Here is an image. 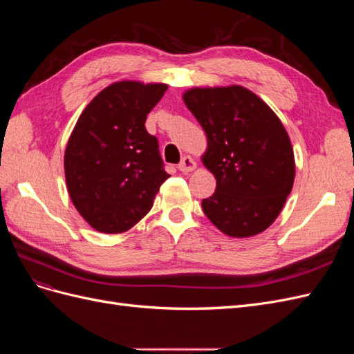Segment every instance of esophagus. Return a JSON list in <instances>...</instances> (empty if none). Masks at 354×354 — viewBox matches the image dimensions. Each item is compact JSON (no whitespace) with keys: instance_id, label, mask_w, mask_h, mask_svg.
<instances>
[{"instance_id":"esophagus-1","label":"esophagus","mask_w":354,"mask_h":354,"mask_svg":"<svg viewBox=\"0 0 354 354\" xmlns=\"http://www.w3.org/2000/svg\"><path fill=\"white\" fill-rule=\"evenodd\" d=\"M196 168V162L194 160V158L186 155L181 159V162L178 164V169L181 173H190V171H194Z\"/></svg>"}]
</instances>
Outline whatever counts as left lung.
<instances>
[{"mask_svg":"<svg viewBox=\"0 0 354 354\" xmlns=\"http://www.w3.org/2000/svg\"><path fill=\"white\" fill-rule=\"evenodd\" d=\"M208 138L202 162L217 180L202 199L209 221L227 236L250 238L279 216L295 177L289 136L259 95L241 85L183 94Z\"/></svg>","mask_w":354,"mask_h":354,"instance_id":"1","label":"left lung"}]
</instances>
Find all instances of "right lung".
Returning a JSON list of instances; mask_svg holds the SVG:
<instances>
[{
	"label": "right lung",
	"instance_id": "add662e5",
	"mask_svg": "<svg viewBox=\"0 0 354 354\" xmlns=\"http://www.w3.org/2000/svg\"><path fill=\"white\" fill-rule=\"evenodd\" d=\"M165 84L120 81L84 109L65 151V177L75 208L93 229L122 233L151 211L169 177L146 116Z\"/></svg>",
	"mask_w": 354,
	"mask_h": 354
}]
</instances>
